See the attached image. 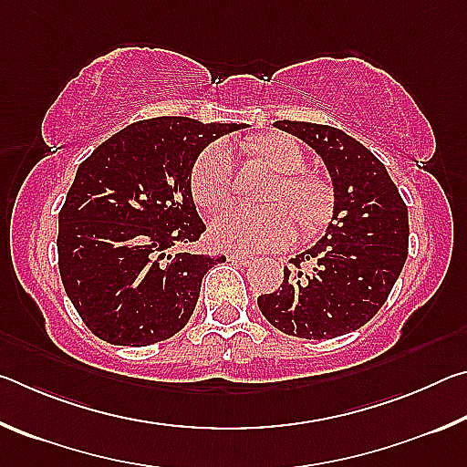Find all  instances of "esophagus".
<instances>
[{
	"label": "esophagus",
	"instance_id": "obj_1",
	"mask_svg": "<svg viewBox=\"0 0 467 467\" xmlns=\"http://www.w3.org/2000/svg\"><path fill=\"white\" fill-rule=\"evenodd\" d=\"M228 262H233V264H236V265L247 267V265H253V264H255V257H251V255H243V253H231V255H228Z\"/></svg>",
	"mask_w": 467,
	"mask_h": 467
}]
</instances>
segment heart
<instances>
[{"label":"heart","instance_id":"1","mask_svg":"<svg viewBox=\"0 0 467 467\" xmlns=\"http://www.w3.org/2000/svg\"><path fill=\"white\" fill-rule=\"evenodd\" d=\"M244 154L274 177L259 200L264 208H231L212 220L210 236L218 247L272 249L295 234L292 224L303 239H313L327 226L334 214V189L319 172L303 171L305 154L295 140L284 133H267L249 140ZM189 185L200 208H223L233 187L231 158L223 146L214 144L197 156Z\"/></svg>","mask_w":467,"mask_h":467}]
</instances>
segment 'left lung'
<instances>
[{"label":"left lung","instance_id":"1","mask_svg":"<svg viewBox=\"0 0 467 467\" xmlns=\"http://www.w3.org/2000/svg\"><path fill=\"white\" fill-rule=\"evenodd\" d=\"M311 146L334 185L326 234L284 267L282 288L257 298L288 336L331 339L365 326L381 309L408 257V208L385 164L329 125L275 121Z\"/></svg>","mask_w":467,"mask_h":467}]
</instances>
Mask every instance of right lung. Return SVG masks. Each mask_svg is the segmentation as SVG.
<instances>
[{"label":"right lung","instance_id":"obj_1","mask_svg":"<svg viewBox=\"0 0 467 467\" xmlns=\"http://www.w3.org/2000/svg\"><path fill=\"white\" fill-rule=\"evenodd\" d=\"M241 128L154 117L102 141L78 167L59 212V274L94 336L140 348L185 327L205 272L226 259L169 253L205 231L189 177L210 141Z\"/></svg>","mask_w":467,"mask_h":467}]
</instances>
